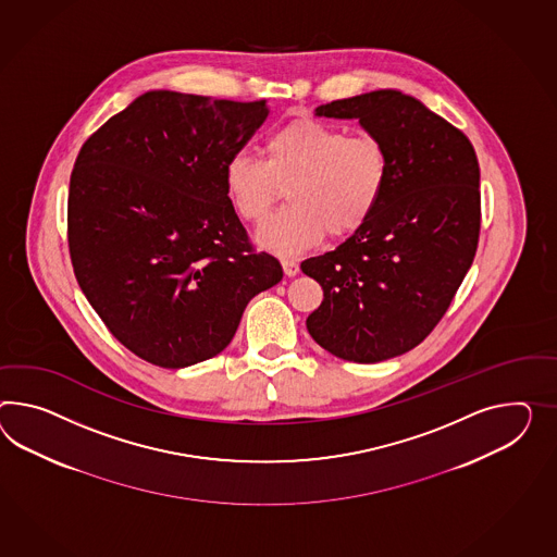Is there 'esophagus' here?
<instances>
[{
    "label": "esophagus",
    "instance_id": "esophagus-1",
    "mask_svg": "<svg viewBox=\"0 0 557 557\" xmlns=\"http://www.w3.org/2000/svg\"><path fill=\"white\" fill-rule=\"evenodd\" d=\"M283 271L286 276H297L300 271L299 262L293 260V258H283Z\"/></svg>",
    "mask_w": 557,
    "mask_h": 557
}]
</instances>
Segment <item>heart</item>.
<instances>
[{
    "label": "heart",
    "instance_id": "b5f03b06",
    "mask_svg": "<svg viewBox=\"0 0 557 557\" xmlns=\"http://www.w3.org/2000/svg\"><path fill=\"white\" fill-rule=\"evenodd\" d=\"M389 184V156L370 135L299 116L274 128L262 159L234 156L224 187L234 212L260 224L283 198L288 208L258 230V243L276 255H297L325 236L347 238L377 212Z\"/></svg>",
    "mask_w": 557,
    "mask_h": 557
}]
</instances>
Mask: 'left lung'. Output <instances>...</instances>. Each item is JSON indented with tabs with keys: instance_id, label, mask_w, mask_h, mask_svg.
Here are the masks:
<instances>
[{
	"instance_id": "8db88e82",
	"label": "left lung",
	"mask_w": 557,
	"mask_h": 557,
	"mask_svg": "<svg viewBox=\"0 0 557 557\" xmlns=\"http://www.w3.org/2000/svg\"><path fill=\"white\" fill-rule=\"evenodd\" d=\"M314 114L357 119L389 156V184L370 222L300 264L323 288L307 317L314 342L347 361L377 363L429 337L471 269L479 161L462 131L392 88L333 100Z\"/></svg>"
}]
</instances>
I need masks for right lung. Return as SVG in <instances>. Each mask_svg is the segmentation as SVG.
Here are the masks:
<instances>
[{
  "mask_svg": "<svg viewBox=\"0 0 557 557\" xmlns=\"http://www.w3.org/2000/svg\"><path fill=\"white\" fill-rule=\"evenodd\" d=\"M267 116V100L149 90L76 158V281L114 339L153 366L224 351L250 299L283 278L281 262L248 243L224 187L228 159Z\"/></svg>",
  "mask_w": 557,
  "mask_h": 557,
  "instance_id": "right-lung-1",
  "label": "right lung"
}]
</instances>
